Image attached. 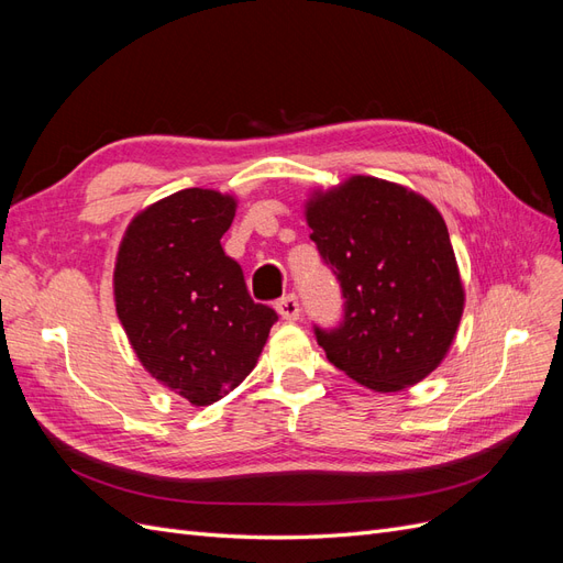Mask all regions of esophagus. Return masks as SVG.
Segmentation results:
<instances>
[{
    "label": "esophagus",
    "instance_id": "1",
    "mask_svg": "<svg viewBox=\"0 0 563 563\" xmlns=\"http://www.w3.org/2000/svg\"><path fill=\"white\" fill-rule=\"evenodd\" d=\"M275 308H277L279 317L286 319V321H296L300 317V302H298V298L294 294L279 298Z\"/></svg>",
    "mask_w": 563,
    "mask_h": 563
}]
</instances>
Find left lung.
Returning a JSON list of instances; mask_svg holds the SVG:
<instances>
[{
	"label": "left lung",
	"instance_id": "obj_1",
	"mask_svg": "<svg viewBox=\"0 0 563 563\" xmlns=\"http://www.w3.org/2000/svg\"><path fill=\"white\" fill-rule=\"evenodd\" d=\"M308 223L345 300L338 327L314 323L327 360L378 391L422 380L449 352L465 302L444 218L401 185L354 176L308 203Z\"/></svg>",
	"mask_w": 563,
	"mask_h": 563
}]
</instances>
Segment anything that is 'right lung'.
Wrapping results in <instances>:
<instances>
[{"instance_id": "add662e5", "label": "right lung", "mask_w": 563, "mask_h": 563, "mask_svg": "<svg viewBox=\"0 0 563 563\" xmlns=\"http://www.w3.org/2000/svg\"><path fill=\"white\" fill-rule=\"evenodd\" d=\"M234 207L216 190H180L133 218L117 255V314L135 354L195 406L249 376L279 319L253 302L242 265L220 246Z\"/></svg>"}]
</instances>
